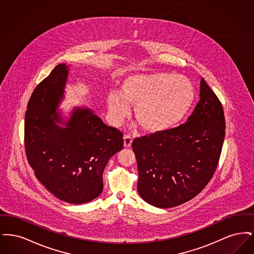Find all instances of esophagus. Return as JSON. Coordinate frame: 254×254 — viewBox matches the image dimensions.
<instances>
[{
  "mask_svg": "<svg viewBox=\"0 0 254 254\" xmlns=\"http://www.w3.org/2000/svg\"><path fill=\"white\" fill-rule=\"evenodd\" d=\"M132 144V138L129 135H125L124 136V145L125 147H129Z\"/></svg>",
  "mask_w": 254,
  "mask_h": 254,
  "instance_id": "esophagus-1",
  "label": "esophagus"
}]
</instances>
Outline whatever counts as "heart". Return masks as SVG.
<instances>
[{
	"mask_svg": "<svg viewBox=\"0 0 254 254\" xmlns=\"http://www.w3.org/2000/svg\"><path fill=\"white\" fill-rule=\"evenodd\" d=\"M194 97L193 84L184 75L132 73L123 79L120 92H109L107 106L113 124H121L133 106L135 118L145 131L161 133L185 118Z\"/></svg>",
	"mask_w": 254,
	"mask_h": 254,
	"instance_id": "1",
	"label": "heart"
}]
</instances>
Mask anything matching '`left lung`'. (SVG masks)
<instances>
[{
    "instance_id": "1",
    "label": "left lung",
    "mask_w": 254,
    "mask_h": 254,
    "mask_svg": "<svg viewBox=\"0 0 254 254\" xmlns=\"http://www.w3.org/2000/svg\"><path fill=\"white\" fill-rule=\"evenodd\" d=\"M225 129L223 107L202 78L200 100L185 124L133 141L142 199L169 208L200 193L217 168Z\"/></svg>"
}]
</instances>
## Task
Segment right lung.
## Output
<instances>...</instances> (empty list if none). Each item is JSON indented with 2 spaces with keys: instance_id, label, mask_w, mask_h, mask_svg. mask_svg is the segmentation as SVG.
<instances>
[{
  "instance_id": "obj_1",
  "label": "right lung",
  "mask_w": 254,
  "mask_h": 254,
  "mask_svg": "<svg viewBox=\"0 0 254 254\" xmlns=\"http://www.w3.org/2000/svg\"><path fill=\"white\" fill-rule=\"evenodd\" d=\"M71 65L58 64L37 85L24 120L27 161L49 192L69 204H85L103 191V171L123 149V134L93 109H60Z\"/></svg>"
}]
</instances>
